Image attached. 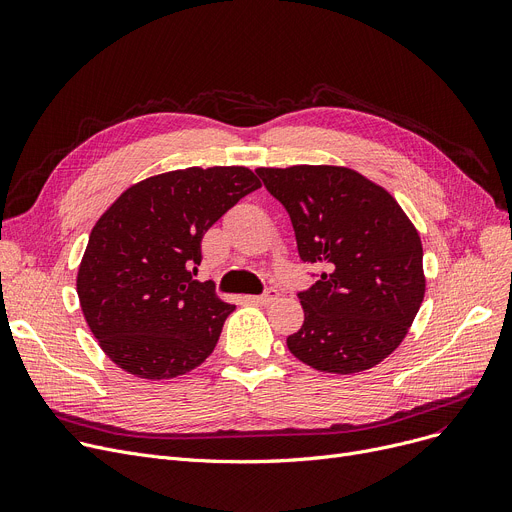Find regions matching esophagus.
<instances>
[{
    "instance_id": "esophagus-1",
    "label": "esophagus",
    "mask_w": 512,
    "mask_h": 512,
    "mask_svg": "<svg viewBox=\"0 0 512 512\" xmlns=\"http://www.w3.org/2000/svg\"><path fill=\"white\" fill-rule=\"evenodd\" d=\"M278 299V290L276 288H267L265 294H259V297H249L251 303H257V305H270Z\"/></svg>"
}]
</instances>
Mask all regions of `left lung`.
Instances as JSON below:
<instances>
[{"label": "left lung", "mask_w": 512, "mask_h": 512, "mask_svg": "<svg viewBox=\"0 0 512 512\" xmlns=\"http://www.w3.org/2000/svg\"><path fill=\"white\" fill-rule=\"evenodd\" d=\"M288 211L299 255L321 265L299 294L305 321L288 351L326 373H359L405 340L423 303L421 238L384 186L344 166L257 168Z\"/></svg>", "instance_id": "1"}]
</instances>
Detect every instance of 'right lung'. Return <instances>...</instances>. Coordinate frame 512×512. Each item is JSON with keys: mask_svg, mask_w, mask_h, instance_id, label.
<instances>
[{"mask_svg": "<svg viewBox=\"0 0 512 512\" xmlns=\"http://www.w3.org/2000/svg\"><path fill=\"white\" fill-rule=\"evenodd\" d=\"M261 182L245 166L145 178L105 209L78 265L76 292L101 351L143 380L199 367L234 305L193 280L201 238Z\"/></svg>", "mask_w": 512, "mask_h": 512, "instance_id": "obj_1", "label": "right lung"}]
</instances>
